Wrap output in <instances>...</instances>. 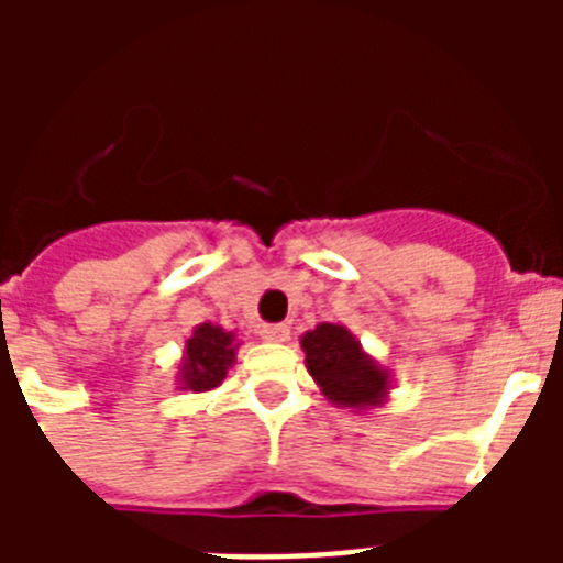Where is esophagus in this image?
I'll return each instance as SVG.
<instances>
[{"mask_svg": "<svg viewBox=\"0 0 563 563\" xmlns=\"http://www.w3.org/2000/svg\"><path fill=\"white\" fill-rule=\"evenodd\" d=\"M262 338L267 343H285L290 341V327L287 324H265L262 327Z\"/></svg>", "mask_w": 563, "mask_h": 563, "instance_id": "1", "label": "esophagus"}]
</instances>
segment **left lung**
Listing matches in <instances>:
<instances>
[{
	"label": "left lung",
	"mask_w": 563,
	"mask_h": 563,
	"mask_svg": "<svg viewBox=\"0 0 563 563\" xmlns=\"http://www.w3.org/2000/svg\"><path fill=\"white\" fill-rule=\"evenodd\" d=\"M307 372L321 395L338 409L366 415L386 402L391 391V372L363 350L361 341L343 324H318L301 335Z\"/></svg>",
	"instance_id": "8db88e82"
}]
</instances>
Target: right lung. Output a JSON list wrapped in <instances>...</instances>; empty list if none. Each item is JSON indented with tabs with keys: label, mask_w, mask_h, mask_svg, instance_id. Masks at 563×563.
<instances>
[{
	"label": "right lung",
	"mask_w": 563,
	"mask_h": 563,
	"mask_svg": "<svg viewBox=\"0 0 563 563\" xmlns=\"http://www.w3.org/2000/svg\"><path fill=\"white\" fill-rule=\"evenodd\" d=\"M236 332L220 324H197L186 338L180 363H177V386L183 391H211L225 380L228 369L236 363Z\"/></svg>",
	"instance_id": "obj_1"
}]
</instances>
